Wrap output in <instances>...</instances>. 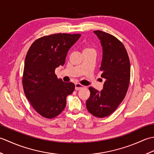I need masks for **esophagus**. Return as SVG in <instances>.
<instances>
[{"instance_id": "34e87169", "label": "esophagus", "mask_w": 154, "mask_h": 154, "mask_svg": "<svg viewBox=\"0 0 154 154\" xmlns=\"http://www.w3.org/2000/svg\"><path fill=\"white\" fill-rule=\"evenodd\" d=\"M84 88V86L82 85L79 84V83H76L75 84V89L77 91H79L80 89H82Z\"/></svg>"}]
</instances>
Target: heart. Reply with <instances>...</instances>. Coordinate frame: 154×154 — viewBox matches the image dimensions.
<instances>
[{"label": "heart", "mask_w": 154, "mask_h": 154, "mask_svg": "<svg viewBox=\"0 0 154 154\" xmlns=\"http://www.w3.org/2000/svg\"><path fill=\"white\" fill-rule=\"evenodd\" d=\"M89 50H93V49H91V48H85L84 50V51H89Z\"/></svg>", "instance_id": "1"}]
</instances>
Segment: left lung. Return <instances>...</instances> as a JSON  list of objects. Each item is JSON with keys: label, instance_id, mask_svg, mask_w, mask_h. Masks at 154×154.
<instances>
[{"label": "left lung", "instance_id": "8db88e82", "mask_svg": "<svg viewBox=\"0 0 154 154\" xmlns=\"http://www.w3.org/2000/svg\"><path fill=\"white\" fill-rule=\"evenodd\" d=\"M100 40L103 59L100 70L106 79L100 91L90 87L91 95L86 101L88 111L93 116L104 118L113 113L126 96L130 79L128 55L124 45L112 35L94 31Z\"/></svg>", "mask_w": 154, "mask_h": 154}]
</instances>
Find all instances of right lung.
I'll list each match as a JSON object with an SVG mask.
<instances>
[{
  "label": "right lung",
  "mask_w": 154,
  "mask_h": 154,
  "mask_svg": "<svg viewBox=\"0 0 154 154\" xmlns=\"http://www.w3.org/2000/svg\"><path fill=\"white\" fill-rule=\"evenodd\" d=\"M81 34H55L32 44L26 56L22 85L25 95L37 112L47 119L59 115L75 85L57 79L55 69L63 65L69 49Z\"/></svg>",
  "instance_id": "add662e5"
}]
</instances>
